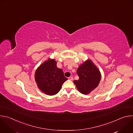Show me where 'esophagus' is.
Wrapping results in <instances>:
<instances>
[{
	"label": "esophagus",
	"mask_w": 133,
	"mask_h": 133,
	"mask_svg": "<svg viewBox=\"0 0 133 133\" xmlns=\"http://www.w3.org/2000/svg\"><path fill=\"white\" fill-rule=\"evenodd\" d=\"M69 80H70V81H72L73 80V77H69L68 78Z\"/></svg>",
	"instance_id": "esophagus-1"
}]
</instances>
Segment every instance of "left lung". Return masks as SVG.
Masks as SVG:
<instances>
[{
  "label": "left lung",
  "mask_w": 133,
  "mask_h": 133,
  "mask_svg": "<svg viewBox=\"0 0 133 133\" xmlns=\"http://www.w3.org/2000/svg\"><path fill=\"white\" fill-rule=\"evenodd\" d=\"M79 79L74 81L78 91L84 95L89 94L99 85L101 74L99 69L89 59L79 65L77 70Z\"/></svg>",
  "instance_id": "8db88e82"
}]
</instances>
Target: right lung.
<instances>
[{
    "label": "right lung",
    "instance_id": "right-lung-1",
    "mask_svg": "<svg viewBox=\"0 0 133 133\" xmlns=\"http://www.w3.org/2000/svg\"><path fill=\"white\" fill-rule=\"evenodd\" d=\"M35 79L42 92L52 96L60 91L63 84L68 79L64 76L63 70L57 67L55 60L48 58L36 69Z\"/></svg>",
    "mask_w": 133,
    "mask_h": 133
}]
</instances>
